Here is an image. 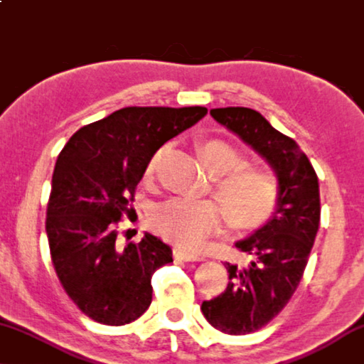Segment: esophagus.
Instances as JSON below:
<instances>
[{"label":"esophagus","mask_w":364,"mask_h":364,"mask_svg":"<svg viewBox=\"0 0 364 364\" xmlns=\"http://www.w3.org/2000/svg\"><path fill=\"white\" fill-rule=\"evenodd\" d=\"M174 255H176V259L186 260V262H201L203 260V257L201 255H197L193 252H187V250H183V249H176Z\"/></svg>","instance_id":"esophagus-1"}]
</instances>
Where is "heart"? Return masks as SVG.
<instances>
[{
    "mask_svg": "<svg viewBox=\"0 0 364 364\" xmlns=\"http://www.w3.org/2000/svg\"><path fill=\"white\" fill-rule=\"evenodd\" d=\"M200 158L215 176V200L174 198L156 208L153 225L164 237L178 245L197 249L220 229L223 210L231 225L254 228L273 215L279 197L278 178L270 167L244 163V156L232 143L210 138L200 143ZM159 153L149 159L146 177L154 174Z\"/></svg>",
    "mask_w": 364,
    "mask_h": 364,
    "instance_id": "heart-1",
    "label": "heart"
}]
</instances>
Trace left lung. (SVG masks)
<instances>
[{
    "label": "left lung",
    "mask_w": 364,
    "mask_h": 364,
    "mask_svg": "<svg viewBox=\"0 0 364 364\" xmlns=\"http://www.w3.org/2000/svg\"><path fill=\"white\" fill-rule=\"evenodd\" d=\"M210 114L270 164L279 186L273 215L236 242L252 262L244 268L226 262L225 293L201 303L205 318L218 331L245 335L278 316L303 278L321 221L318 181L298 143L275 130L257 110L225 107L211 109Z\"/></svg>",
    "instance_id": "obj_1"
}]
</instances>
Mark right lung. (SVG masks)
I'll use <instances>...</instances> for the list:
<instances>
[{
    "label": "right lung",
    "mask_w": 364,
    "mask_h": 364,
    "mask_svg": "<svg viewBox=\"0 0 364 364\" xmlns=\"http://www.w3.org/2000/svg\"><path fill=\"white\" fill-rule=\"evenodd\" d=\"M206 107H125L77 130L58 154L47 206L50 255L61 287L87 317L125 326L153 299L151 277L172 262L153 234L117 247V226L166 141L203 119Z\"/></svg>",
    "instance_id": "right-lung-1"
}]
</instances>
